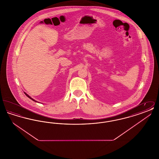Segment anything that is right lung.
Masks as SVG:
<instances>
[{
  "mask_svg": "<svg viewBox=\"0 0 159 159\" xmlns=\"http://www.w3.org/2000/svg\"><path fill=\"white\" fill-rule=\"evenodd\" d=\"M24 93H25V95H26V96H27V97H29V98L31 99V100H33V101H35V102H37V101H36V100H34V99H33V98H31L30 97V96H29V95H28V94H27V93H25V92H24Z\"/></svg>",
  "mask_w": 159,
  "mask_h": 159,
  "instance_id": "1",
  "label": "right lung"
}]
</instances>
